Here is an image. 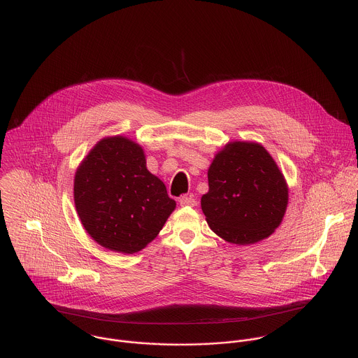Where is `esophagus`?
<instances>
[{
  "mask_svg": "<svg viewBox=\"0 0 358 358\" xmlns=\"http://www.w3.org/2000/svg\"><path fill=\"white\" fill-rule=\"evenodd\" d=\"M179 203H180L182 206H194L196 205V200L192 196H183V197H180Z\"/></svg>",
  "mask_w": 358,
  "mask_h": 358,
  "instance_id": "obj_1",
  "label": "esophagus"
}]
</instances>
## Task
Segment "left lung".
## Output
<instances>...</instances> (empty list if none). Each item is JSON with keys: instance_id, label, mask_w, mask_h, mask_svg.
I'll list each match as a JSON object with an SVG mask.
<instances>
[{"instance_id": "8db88e82", "label": "left lung", "mask_w": 358, "mask_h": 358, "mask_svg": "<svg viewBox=\"0 0 358 358\" xmlns=\"http://www.w3.org/2000/svg\"><path fill=\"white\" fill-rule=\"evenodd\" d=\"M201 208L213 233L250 245L280 226L288 205V186L267 150L254 142H233L215 155L208 169Z\"/></svg>"}]
</instances>
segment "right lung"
<instances>
[{"label":"right lung","mask_w":358,"mask_h":358,"mask_svg":"<svg viewBox=\"0 0 358 358\" xmlns=\"http://www.w3.org/2000/svg\"><path fill=\"white\" fill-rule=\"evenodd\" d=\"M83 226L104 248L135 254L152 243L176 203L146 168L143 149L125 136L104 138L74 178Z\"/></svg>","instance_id":"obj_1"}]
</instances>
